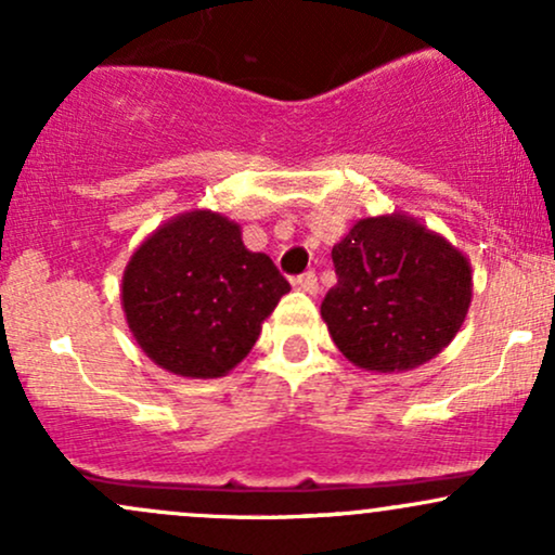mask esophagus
<instances>
[{"label": "esophagus", "mask_w": 555, "mask_h": 555, "mask_svg": "<svg viewBox=\"0 0 555 555\" xmlns=\"http://www.w3.org/2000/svg\"><path fill=\"white\" fill-rule=\"evenodd\" d=\"M295 286H297V289L308 292V295H318V289H321V286H318V276L313 271H305L302 276H297Z\"/></svg>", "instance_id": "34e87169"}]
</instances>
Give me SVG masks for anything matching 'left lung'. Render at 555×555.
Instances as JSON below:
<instances>
[{"instance_id":"left-lung-1","label":"left lung","mask_w":555,"mask_h":555,"mask_svg":"<svg viewBox=\"0 0 555 555\" xmlns=\"http://www.w3.org/2000/svg\"><path fill=\"white\" fill-rule=\"evenodd\" d=\"M331 258L339 282L321 315L358 367L412 371L460 334L473 302L469 260L412 216L360 219Z\"/></svg>"}]
</instances>
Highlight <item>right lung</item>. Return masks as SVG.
<instances>
[{
	"instance_id": "right-lung-1",
	"label": "right lung",
	"mask_w": 555,
	"mask_h": 555,
	"mask_svg": "<svg viewBox=\"0 0 555 555\" xmlns=\"http://www.w3.org/2000/svg\"><path fill=\"white\" fill-rule=\"evenodd\" d=\"M289 282L214 211L169 219L132 253L122 310L138 347L164 371L219 378L247 358Z\"/></svg>"
}]
</instances>
